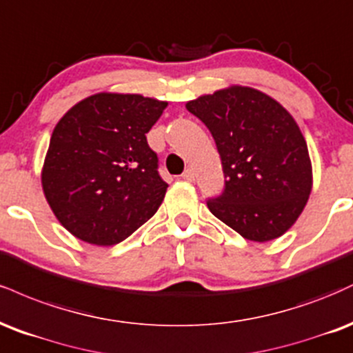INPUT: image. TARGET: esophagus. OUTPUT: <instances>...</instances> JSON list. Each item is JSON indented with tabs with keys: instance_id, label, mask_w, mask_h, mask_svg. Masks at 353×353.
<instances>
[{
	"instance_id": "obj_1",
	"label": "esophagus",
	"mask_w": 353,
	"mask_h": 353,
	"mask_svg": "<svg viewBox=\"0 0 353 353\" xmlns=\"http://www.w3.org/2000/svg\"><path fill=\"white\" fill-rule=\"evenodd\" d=\"M181 178H183V180H186V181H193L194 180L193 168H186L183 172V175H181Z\"/></svg>"
}]
</instances>
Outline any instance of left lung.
Segmentation results:
<instances>
[{"instance_id":"1","label":"left lung","mask_w":353,"mask_h":353,"mask_svg":"<svg viewBox=\"0 0 353 353\" xmlns=\"http://www.w3.org/2000/svg\"><path fill=\"white\" fill-rule=\"evenodd\" d=\"M210 128L225 173V192L206 201L244 239L279 238L305 208L312 163L299 125L279 102L246 85H230L186 102Z\"/></svg>"}]
</instances>
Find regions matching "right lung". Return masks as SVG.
<instances>
[{"mask_svg": "<svg viewBox=\"0 0 353 353\" xmlns=\"http://www.w3.org/2000/svg\"><path fill=\"white\" fill-rule=\"evenodd\" d=\"M168 102L140 94L99 92L62 115L46 153L41 183L70 234L114 246L160 208L168 185L147 134Z\"/></svg>", "mask_w": 353, "mask_h": 353, "instance_id": "1", "label": "right lung"}]
</instances>
